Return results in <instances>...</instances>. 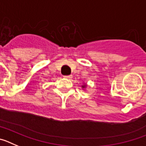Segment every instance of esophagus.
Instances as JSON below:
<instances>
[{
	"instance_id": "1",
	"label": "esophagus",
	"mask_w": 146,
	"mask_h": 146,
	"mask_svg": "<svg viewBox=\"0 0 146 146\" xmlns=\"http://www.w3.org/2000/svg\"><path fill=\"white\" fill-rule=\"evenodd\" d=\"M64 77L65 78H66V79H71V78H72V75H65Z\"/></svg>"
}]
</instances>
